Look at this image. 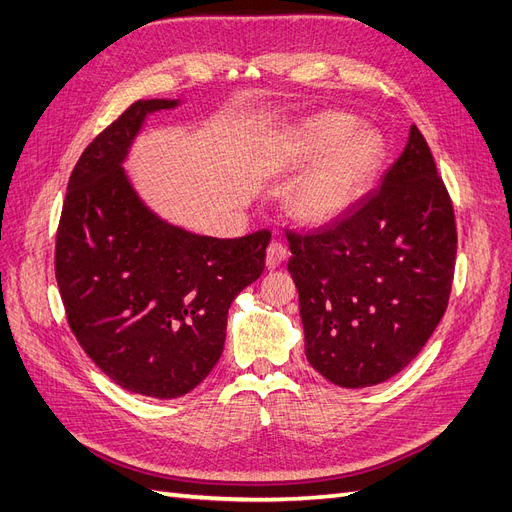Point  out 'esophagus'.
<instances>
[{
  "instance_id": "esophagus-1",
  "label": "esophagus",
  "mask_w": 512,
  "mask_h": 512,
  "mask_svg": "<svg viewBox=\"0 0 512 512\" xmlns=\"http://www.w3.org/2000/svg\"><path fill=\"white\" fill-rule=\"evenodd\" d=\"M288 256H290V252L282 241H271V245L267 247V267L269 269L280 267Z\"/></svg>"
}]
</instances>
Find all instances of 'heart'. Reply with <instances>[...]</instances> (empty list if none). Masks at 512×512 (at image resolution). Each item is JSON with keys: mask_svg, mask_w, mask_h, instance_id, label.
<instances>
[{"mask_svg": "<svg viewBox=\"0 0 512 512\" xmlns=\"http://www.w3.org/2000/svg\"><path fill=\"white\" fill-rule=\"evenodd\" d=\"M346 113H322L305 123L297 143L301 162H318L292 196L307 224H327L346 213L374 183L384 158L382 136Z\"/></svg>", "mask_w": 512, "mask_h": 512, "instance_id": "1", "label": "heart"}]
</instances>
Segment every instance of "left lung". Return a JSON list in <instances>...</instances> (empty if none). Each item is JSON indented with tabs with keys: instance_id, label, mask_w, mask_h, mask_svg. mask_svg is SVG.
Masks as SVG:
<instances>
[{
	"instance_id": "left-lung-1",
	"label": "left lung",
	"mask_w": 512,
	"mask_h": 512,
	"mask_svg": "<svg viewBox=\"0 0 512 512\" xmlns=\"http://www.w3.org/2000/svg\"><path fill=\"white\" fill-rule=\"evenodd\" d=\"M286 239L309 365L346 389L399 374L446 312L457 256L451 196L418 128L378 190Z\"/></svg>"
}]
</instances>
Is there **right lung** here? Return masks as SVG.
Returning <instances> with one entry per match:
<instances>
[{"instance_id": "right-lung-1", "label": "right lung", "mask_w": 512, "mask_h": 512, "mask_svg": "<svg viewBox=\"0 0 512 512\" xmlns=\"http://www.w3.org/2000/svg\"><path fill=\"white\" fill-rule=\"evenodd\" d=\"M179 100H138L76 162L55 241V277L76 342L121 389L190 393L220 361L228 307L265 271L269 230L215 239L158 218L123 160L145 117Z\"/></svg>"}]
</instances>
